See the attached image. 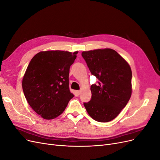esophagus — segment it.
Here are the masks:
<instances>
[{
    "label": "esophagus",
    "instance_id": "34e87169",
    "mask_svg": "<svg viewBox=\"0 0 160 160\" xmlns=\"http://www.w3.org/2000/svg\"><path fill=\"white\" fill-rule=\"evenodd\" d=\"M81 90H79V91H77V93L78 94V95H79L80 93H81Z\"/></svg>",
    "mask_w": 160,
    "mask_h": 160
}]
</instances>
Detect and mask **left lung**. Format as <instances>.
<instances>
[{"label": "left lung", "mask_w": 160, "mask_h": 160, "mask_svg": "<svg viewBox=\"0 0 160 160\" xmlns=\"http://www.w3.org/2000/svg\"><path fill=\"white\" fill-rule=\"evenodd\" d=\"M82 57L98 85L91 86V99L84 103L90 117L99 122L114 119L125 107L132 93V72L128 62L115 50L83 51Z\"/></svg>", "instance_id": "left-lung-1"}]
</instances>
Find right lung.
Listing matches in <instances>:
<instances>
[{
  "mask_svg": "<svg viewBox=\"0 0 160 160\" xmlns=\"http://www.w3.org/2000/svg\"><path fill=\"white\" fill-rule=\"evenodd\" d=\"M77 53L41 51L28 64L22 78V90L28 103L42 118H57L74 97L69 88V75Z\"/></svg>",
  "mask_w": 160,
  "mask_h": 160,
  "instance_id": "add662e5",
  "label": "right lung"
}]
</instances>
